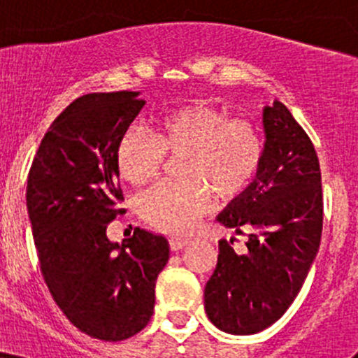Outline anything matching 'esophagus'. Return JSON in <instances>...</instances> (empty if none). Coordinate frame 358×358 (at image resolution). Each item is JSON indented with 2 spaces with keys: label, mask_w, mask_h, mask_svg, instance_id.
Segmentation results:
<instances>
[{
  "label": "esophagus",
  "mask_w": 358,
  "mask_h": 358,
  "mask_svg": "<svg viewBox=\"0 0 358 358\" xmlns=\"http://www.w3.org/2000/svg\"><path fill=\"white\" fill-rule=\"evenodd\" d=\"M189 246V241L187 239H169V248H171V251H182V249H185Z\"/></svg>",
  "instance_id": "34e87169"
}]
</instances>
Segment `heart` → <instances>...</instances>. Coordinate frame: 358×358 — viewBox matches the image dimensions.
Wrapping results in <instances>:
<instances>
[{
    "mask_svg": "<svg viewBox=\"0 0 358 358\" xmlns=\"http://www.w3.org/2000/svg\"><path fill=\"white\" fill-rule=\"evenodd\" d=\"M262 129L234 121L206 103H189L159 115L154 135L129 126L115 143L119 176L133 187L154 182L164 157L176 164L180 183L157 185L140 196L138 213L157 232L189 236L209 213L213 196L222 202L244 197L265 162Z\"/></svg>",
    "mask_w": 358,
    "mask_h": 358,
    "instance_id": "b5f03b06",
    "label": "heart"
}]
</instances>
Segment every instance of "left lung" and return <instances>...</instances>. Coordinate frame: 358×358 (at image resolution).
<instances>
[{"mask_svg":"<svg viewBox=\"0 0 358 358\" xmlns=\"http://www.w3.org/2000/svg\"><path fill=\"white\" fill-rule=\"evenodd\" d=\"M263 126L266 154L258 180L218 216L222 225L248 236V251L237 255L220 241L204 289L209 320L230 334H256L286 313L322 236V182L312 140L277 100L263 109Z\"/></svg>","mask_w":358,"mask_h":358,"instance_id":"8db88e82","label":"left lung"}]
</instances>
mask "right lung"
<instances>
[{
  "instance_id": "right-lung-1",
  "label": "right lung",
  "mask_w": 358,
  "mask_h": 358,
  "mask_svg": "<svg viewBox=\"0 0 358 358\" xmlns=\"http://www.w3.org/2000/svg\"><path fill=\"white\" fill-rule=\"evenodd\" d=\"M88 93L53 121L27 178V211L43 279L66 317L92 338L122 341L149 324L169 258L162 236L136 227L122 244L107 227L124 213L114 152L145 100Z\"/></svg>"
}]
</instances>
